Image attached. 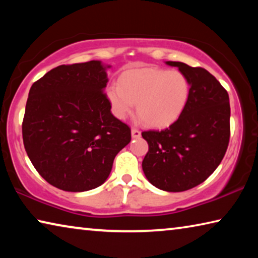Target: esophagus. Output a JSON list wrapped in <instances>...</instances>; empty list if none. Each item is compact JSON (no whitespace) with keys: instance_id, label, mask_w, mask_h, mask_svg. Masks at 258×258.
I'll return each instance as SVG.
<instances>
[{"instance_id":"esophagus-1","label":"esophagus","mask_w":258,"mask_h":258,"mask_svg":"<svg viewBox=\"0 0 258 258\" xmlns=\"http://www.w3.org/2000/svg\"><path fill=\"white\" fill-rule=\"evenodd\" d=\"M132 138L133 139H138V138H140L141 137V132H140L139 130H135V128H132Z\"/></svg>"}]
</instances>
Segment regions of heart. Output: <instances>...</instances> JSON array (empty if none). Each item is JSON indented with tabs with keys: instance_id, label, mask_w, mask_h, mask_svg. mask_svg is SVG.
<instances>
[{
	"instance_id": "b5f03b06",
	"label": "heart",
	"mask_w": 258,
	"mask_h": 258,
	"mask_svg": "<svg viewBox=\"0 0 258 258\" xmlns=\"http://www.w3.org/2000/svg\"><path fill=\"white\" fill-rule=\"evenodd\" d=\"M190 82L178 71L131 69L120 76L119 85L107 87L111 111L124 119L137 110L150 127L161 128L173 124L184 111L190 99Z\"/></svg>"
}]
</instances>
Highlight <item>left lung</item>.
Instances as JSON below:
<instances>
[{
  "label": "left lung",
  "instance_id": "obj_1",
  "mask_svg": "<svg viewBox=\"0 0 258 258\" xmlns=\"http://www.w3.org/2000/svg\"><path fill=\"white\" fill-rule=\"evenodd\" d=\"M177 67L190 82V99L176 121L163 131H147L149 145L142 169L152 185L181 192L203 183L221 164L230 140L229 94L206 69L178 61Z\"/></svg>",
  "mask_w": 258,
  "mask_h": 258
}]
</instances>
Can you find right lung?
I'll return each mask as SVG.
<instances>
[{
  "mask_svg": "<svg viewBox=\"0 0 258 258\" xmlns=\"http://www.w3.org/2000/svg\"><path fill=\"white\" fill-rule=\"evenodd\" d=\"M108 64H61L29 90L23 121L26 152L40 175L63 191L104 183L131 130L112 115L103 92Z\"/></svg>",
  "mask_w": 258,
  "mask_h": 258,
  "instance_id": "1",
  "label": "right lung"
}]
</instances>
